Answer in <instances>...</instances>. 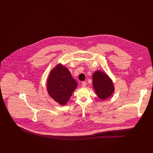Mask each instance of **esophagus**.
<instances>
[{"instance_id": "34e87169", "label": "esophagus", "mask_w": 153, "mask_h": 153, "mask_svg": "<svg viewBox=\"0 0 153 153\" xmlns=\"http://www.w3.org/2000/svg\"><path fill=\"white\" fill-rule=\"evenodd\" d=\"M82 86L83 87H85L86 86V82H82Z\"/></svg>"}]
</instances>
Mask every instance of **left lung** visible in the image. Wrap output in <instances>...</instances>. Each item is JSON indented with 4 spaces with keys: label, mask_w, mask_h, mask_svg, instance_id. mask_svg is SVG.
I'll return each instance as SVG.
<instances>
[{
    "label": "left lung",
    "mask_w": 153,
    "mask_h": 153,
    "mask_svg": "<svg viewBox=\"0 0 153 153\" xmlns=\"http://www.w3.org/2000/svg\"><path fill=\"white\" fill-rule=\"evenodd\" d=\"M93 85L98 97L105 100L110 97L114 91V86L108 76L100 71H96L93 76Z\"/></svg>",
    "instance_id": "left-lung-1"
}]
</instances>
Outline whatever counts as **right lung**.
Listing matches in <instances>:
<instances>
[{
	"label": "right lung",
	"instance_id": "1",
	"mask_svg": "<svg viewBox=\"0 0 153 153\" xmlns=\"http://www.w3.org/2000/svg\"><path fill=\"white\" fill-rule=\"evenodd\" d=\"M77 86L68 70L61 64L50 73L48 79L47 90L49 95L57 102L65 105L70 99Z\"/></svg>",
	"mask_w": 153,
	"mask_h": 153
}]
</instances>
